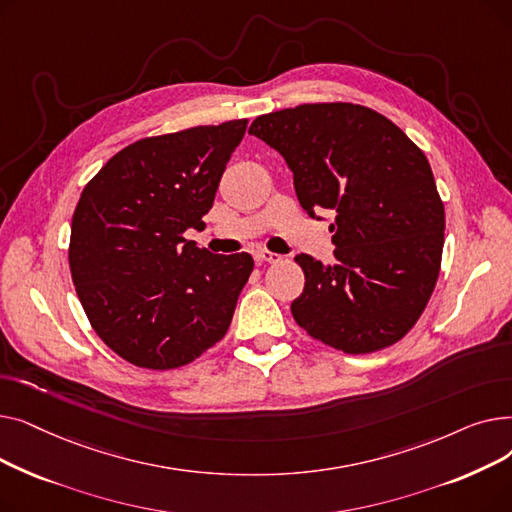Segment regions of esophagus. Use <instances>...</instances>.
<instances>
[{
  "instance_id": "obj_1",
  "label": "esophagus",
  "mask_w": 512,
  "mask_h": 512,
  "mask_svg": "<svg viewBox=\"0 0 512 512\" xmlns=\"http://www.w3.org/2000/svg\"><path fill=\"white\" fill-rule=\"evenodd\" d=\"M282 259V255L278 253H270V251H257L255 253V261L261 265V263H278Z\"/></svg>"
}]
</instances>
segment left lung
I'll use <instances>...</instances> for the list:
<instances>
[{"mask_svg": "<svg viewBox=\"0 0 512 512\" xmlns=\"http://www.w3.org/2000/svg\"><path fill=\"white\" fill-rule=\"evenodd\" d=\"M249 134L288 164L301 207L336 213L334 263L297 255L305 288L292 317L315 340L361 355L398 342L432 297L444 203L423 151L355 103H305L253 120Z\"/></svg>", "mask_w": 512, "mask_h": 512, "instance_id": "1", "label": "left lung"}]
</instances>
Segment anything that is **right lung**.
I'll use <instances>...</instances> for the list:
<instances>
[{
    "mask_svg": "<svg viewBox=\"0 0 512 512\" xmlns=\"http://www.w3.org/2000/svg\"><path fill=\"white\" fill-rule=\"evenodd\" d=\"M247 124L141 139L107 161L78 199L72 282L97 336L132 365L182 367L230 328L253 257L213 255L182 234L205 226Z\"/></svg>",
    "mask_w": 512,
    "mask_h": 512,
    "instance_id": "1",
    "label": "right lung"
}]
</instances>
